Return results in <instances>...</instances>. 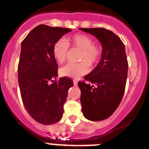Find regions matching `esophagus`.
Listing matches in <instances>:
<instances>
[{"label":"esophagus","mask_w":149,"mask_h":149,"mask_svg":"<svg viewBox=\"0 0 149 149\" xmlns=\"http://www.w3.org/2000/svg\"><path fill=\"white\" fill-rule=\"evenodd\" d=\"M73 83H74V86H76V85L77 84V81H76V80H74Z\"/></svg>","instance_id":"1"}]
</instances>
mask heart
<instances>
[{
  "mask_svg": "<svg viewBox=\"0 0 149 149\" xmlns=\"http://www.w3.org/2000/svg\"><path fill=\"white\" fill-rule=\"evenodd\" d=\"M69 46L81 50L78 63H68L60 69V74L64 77L77 79L89 72V65L95 64L102 54V47L93 43V39L87 35L75 34L66 40L59 39L53 47V56L56 62L62 64L66 60Z\"/></svg>",
  "mask_w": 149,
  "mask_h": 149,
  "instance_id": "obj_1",
  "label": "heart"
}]
</instances>
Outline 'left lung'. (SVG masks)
<instances>
[{"instance_id": "1", "label": "left lung", "mask_w": 149, "mask_h": 149, "mask_svg": "<svg viewBox=\"0 0 149 149\" xmlns=\"http://www.w3.org/2000/svg\"><path fill=\"white\" fill-rule=\"evenodd\" d=\"M98 39L102 54L93 71L79 81L81 103L85 118L90 121L107 119L120 104L127 77V56L125 45L114 33L104 28H80Z\"/></svg>"}]
</instances>
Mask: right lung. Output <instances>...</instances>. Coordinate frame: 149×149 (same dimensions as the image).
Masks as SVG:
<instances>
[{
	"mask_svg": "<svg viewBox=\"0 0 149 149\" xmlns=\"http://www.w3.org/2000/svg\"><path fill=\"white\" fill-rule=\"evenodd\" d=\"M71 31L40 24L22 42L18 66L21 96L30 116L42 125H52L61 119L68 89L74 85L68 77L56 81L58 65L53 56L55 42ZM51 81L53 83L49 84Z\"/></svg>",
	"mask_w": 149,
	"mask_h": 149,
	"instance_id": "add662e5",
	"label": "right lung"
}]
</instances>
